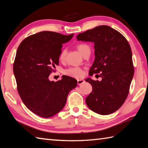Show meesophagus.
I'll use <instances>...</instances> for the list:
<instances>
[{"label": "esophagus", "instance_id": "obj_1", "mask_svg": "<svg viewBox=\"0 0 148 148\" xmlns=\"http://www.w3.org/2000/svg\"><path fill=\"white\" fill-rule=\"evenodd\" d=\"M84 82H85V81L84 79H77V84H79V85L84 83Z\"/></svg>", "mask_w": 148, "mask_h": 148}]
</instances>
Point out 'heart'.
I'll return each mask as SVG.
<instances>
[{
    "mask_svg": "<svg viewBox=\"0 0 148 148\" xmlns=\"http://www.w3.org/2000/svg\"><path fill=\"white\" fill-rule=\"evenodd\" d=\"M90 48L89 46L84 45V44H81L77 46V49L79 50V52L81 54H83L84 52L86 51L87 49ZM66 49H63L60 55V59L61 60H63L65 58V56L66 55ZM64 74L67 76L73 77H81L84 75V71L81 68L78 67H71L64 71Z\"/></svg>",
    "mask_w": 148,
    "mask_h": 148,
    "instance_id": "b5f03b06",
    "label": "heart"
}]
</instances>
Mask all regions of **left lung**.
I'll return each instance as SVG.
<instances>
[{
  "mask_svg": "<svg viewBox=\"0 0 148 148\" xmlns=\"http://www.w3.org/2000/svg\"><path fill=\"white\" fill-rule=\"evenodd\" d=\"M77 40L94 43L95 60L91 74L102 80L87 78L92 92L86 98L88 107L97 114H110L123 104L134 77L132 53L125 37L111 27L101 25L79 34Z\"/></svg>",
  "mask_w": 148,
  "mask_h": 148,
  "instance_id": "1",
  "label": "left lung"
}]
</instances>
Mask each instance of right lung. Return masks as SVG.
I'll use <instances>...</instances> for the list:
<instances>
[{
    "label": "right lung",
    "mask_w": 148,
    "mask_h": 148,
    "mask_svg": "<svg viewBox=\"0 0 148 148\" xmlns=\"http://www.w3.org/2000/svg\"><path fill=\"white\" fill-rule=\"evenodd\" d=\"M73 36L43 31L27 37L18 48L13 72L18 93L27 108L41 117L60 111L69 93L77 86V81L67 76L56 82L49 79L58 65L62 45Z\"/></svg>",
    "instance_id": "obj_1"
}]
</instances>
